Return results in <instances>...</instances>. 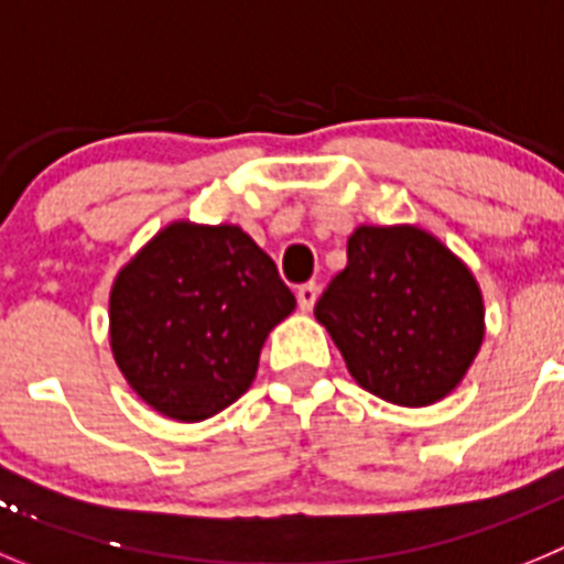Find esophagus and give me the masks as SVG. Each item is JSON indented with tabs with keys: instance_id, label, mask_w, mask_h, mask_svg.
<instances>
[{
	"instance_id": "obj_1",
	"label": "esophagus",
	"mask_w": 564,
	"mask_h": 564,
	"mask_svg": "<svg viewBox=\"0 0 564 564\" xmlns=\"http://www.w3.org/2000/svg\"><path fill=\"white\" fill-rule=\"evenodd\" d=\"M314 301H317V283H301V286H297V306H301L303 312H308V308L314 306Z\"/></svg>"
}]
</instances>
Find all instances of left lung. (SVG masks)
<instances>
[{
  "instance_id": "8db88e82",
  "label": "left lung",
  "mask_w": 564,
  "mask_h": 564,
  "mask_svg": "<svg viewBox=\"0 0 564 564\" xmlns=\"http://www.w3.org/2000/svg\"><path fill=\"white\" fill-rule=\"evenodd\" d=\"M314 317L351 377L404 408L444 399L484 339L478 283L419 227H359L348 238V267L319 294Z\"/></svg>"
}]
</instances>
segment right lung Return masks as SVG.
Returning a JSON list of instances; mask_svg holds the SVG:
<instances>
[{
	"label": "right lung",
	"instance_id": "add662e5",
	"mask_svg": "<svg viewBox=\"0 0 564 564\" xmlns=\"http://www.w3.org/2000/svg\"><path fill=\"white\" fill-rule=\"evenodd\" d=\"M294 294L241 227L176 221L111 286V351L145 404L176 421L225 410L256 379Z\"/></svg>",
	"mask_w": 564,
	"mask_h": 564
}]
</instances>
